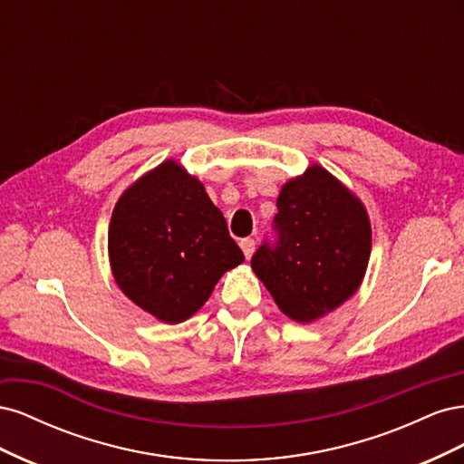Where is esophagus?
<instances>
[{
	"label": "esophagus",
	"mask_w": 464,
	"mask_h": 464,
	"mask_svg": "<svg viewBox=\"0 0 464 464\" xmlns=\"http://www.w3.org/2000/svg\"><path fill=\"white\" fill-rule=\"evenodd\" d=\"M240 247H242V251H244V256H246V259H249L251 256H254V249H256V242L251 240V237H244V240L240 242Z\"/></svg>",
	"instance_id": "obj_1"
}]
</instances>
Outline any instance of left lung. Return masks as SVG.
I'll return each mask as SVG.
<instances>
[{"instance_id":"1","label":"left lung","mask_w":464,"mask_h":464,"mask_svg":"<svg viewBox=\"0 0 464 464\" xmlns=\"http://www.w3.org/2000/svg\"><path fill=\"white\" fill-rule=\"evenodd\" d=\"M276 208L278 242L263 244L251 269L280 312L312 323L358 292L372 254L368 210L319 164L280 188Z\"/></svg>"}]
</instances>
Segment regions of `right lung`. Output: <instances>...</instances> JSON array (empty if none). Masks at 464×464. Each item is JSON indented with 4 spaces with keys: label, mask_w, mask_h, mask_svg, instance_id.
<instances>
[{
    "label": "right lung",
    "mask_w": 464,
    "mask_h": 464,
    "mask_svg": "<svg viewBox=\"0 0 464 464\" xmlns=\"http://www.w3.org/2000/svg\"><path fill=\"white\" fill-rule=\"evenodd\" d=\"M108 257L125 296L170 325L201 310L220 276L244 263L205 186L172 159L120 195Z\"/></svg>",
    "instance_id": "obj_1"
}]
</instances>
